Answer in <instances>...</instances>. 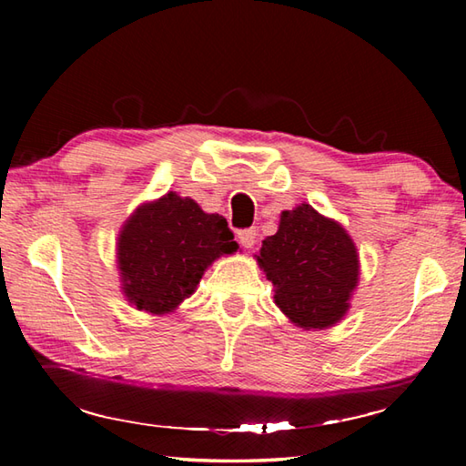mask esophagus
<instances>
[{"mask_svg":"<svg viewBox=\"0 0 466 466\" xmlns=\"http://www.w3.org/2000/svg\"><path fill=\"white\" fill-rule=\"evenodd\" d=\"M238 240L244 248H252L257 244V230L255 228H244L238 232Z\"/></svg>","mask_w":466,"mask_h":466,"instance_id":"1","label":"esophagus"}]
</instances>
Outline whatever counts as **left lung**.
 <instances>
[{
	"label": "left lung",
	"mask_w": 466,
	"mask_h": 466,
	"mask_svg": "<svg viewBox=\"0 0 466 466\" xmlns=\"http://www.w3.org/2000/svg\"><path fill=\"white\" fill-rule=\"evenodd\" d=\"M257 261L273 283L275 304L298 327H330L350 309L360 273L356 247L309 203L283 211L278 234L263 240Z\"/></svg>",
	"instance_id": "obj_1"
}]
</instances>
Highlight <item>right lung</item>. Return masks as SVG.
Listing matches in <instances>:
<instances>
[{"label": "right lung", "mask_w": 466, "mask_h": 466, "mask_svg": "<svg viewBox=\"0 0 466 466\" xmlns=\"http://www.w3.org/2000/svg\"><path fill=\"white\" fill-rule=\"evenodd\" d=\"M238 248L226 218L177 193L141 205L119 236L123 289L137 310H175L219 255Z\"/></svg>", "instance_id": "right-lung-1"}]
</instances>
